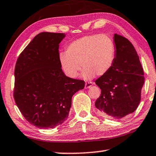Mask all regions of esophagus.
Here are the masks:
<instances>
[{
  "mask_svg": "<svg viewBox=\"0 0 156 156\" xmlns=\"http://www.w3.org/2000/svg\"><path fill=\"white\" fill-rule=\"evenodd\" d=\"M93 85V83L92 82V81H87V82H86L85 83V88H90Z\"/></svg>",
  "mask_w": 156,
  "mask_h": 156,
  "instance_id": "esophagus-1",
  "label": "esophagus"
}]
</instances>
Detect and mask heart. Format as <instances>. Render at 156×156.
<instances>
[{
	"instance_id": "b5f03b06",
	"label": "heart",
	"mask_w": 156,
	"mask_h": 156,
	"mask_svg": "<svg viewBox=\"0 0 156 156\" xmlns=\"http://www.w3.org/2000/svg\"><path fill=\"white\" fill-rule=\"evenodd\" d=\"M116 49L113 39L106 34H89L71 42L66 53L59 54L61 67L66 75L75 78L84 68L82 76L92 78L108 73L115 58Z\"/></svg>"
}]
</instances>
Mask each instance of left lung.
I'll list each match as a JSON object with an SVG mask.
<instances>
[{"mask_svg": "<svg viewBox=\"0 0 156 156\" xmlns=\"http://www.w3.org/2000/svg\"><path fill=\"white\" fill-rule=\"evenodd\" d=\"M115 58L112 68L95 83L101 89L95 106L102 115L119 119L136 111L141 99L144 71L136 49L122 36L114 34Z\"/></svg>", "mask_w": 156, "mask_h": 156, "instance_id": "obj_1", "label": "left lung"}]
</instances>
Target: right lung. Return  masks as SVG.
Returning <instances> with one entry per match:
<instances>
[{"label":"right lung","mask_w":156,"mask_h":156,"mask_svg":"<svg viewBox=\"0 0 156 156\" xmlns=\"http://www.w3.org/2000/svg\"><path fill=\"white\" fill-rule=\"evenodd\" d=\"M66 34L41 32L18 58L14 70V98L27 122L40 129H52L68 118L74 94L83 80L66 76L58 47Z\"/></svg>","instance_id":"obj_1"}]
</instances>
